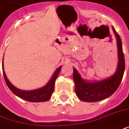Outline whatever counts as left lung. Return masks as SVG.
I'll list each match as a JSON object with an SVG mask.
<instances>
[{"mask_svg":"<svg viewBox=\"0 0 129 129\" xmlns=\"http://www.w3.org/2000/svg\"><path fill=\"white\" fill-rule=\"evenodd\" d=\"M112 30L117 42L118 63L115 73L112 76L102 80L89 81L82 78L78 71L73 68V80L75 92L79 100L87 102H95L110 97L117 90L123 78L125 70V60L120 36L112 27Z\"/></svg>","mask_w":129,"mask_h":129,"instance_id":"obj_1","label":"left lung"}]
</instances>
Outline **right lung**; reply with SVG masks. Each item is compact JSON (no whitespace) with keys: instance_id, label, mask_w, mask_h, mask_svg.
I'll return each instance as SVG.
<instances>
[{"instance_id":"obj_1","label":"right lung","mask_w":129,"mask_h":129,"mask_svg":"<svg viewBox=\"0 0 129 129\" xmlns=\"http://www.w3.org/2000/svg\"><path fill=\"white\" fill-rule=\"evenodd\" d=\"M62 66H59L56 70V71L53 73V76L49 81L46 83L44 86L40 88L36 89L33 90H20L15 87L12 83L10 82L6 75V73L4 71V67H3V76L6 80V83L8 87L12 92L13 94L16 96L19 97L22 100L26 101L31 102H46L51 97V94L54 90V84L55 81L57 78L59 73L61 71Z\"/></svg>"}]
</instances>
